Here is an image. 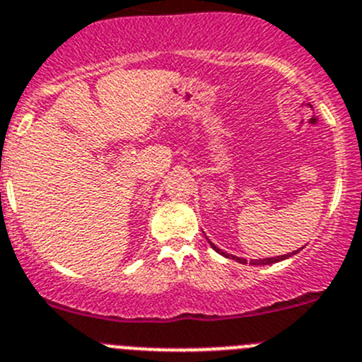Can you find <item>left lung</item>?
Instances as JSON below:
<instances>
[{"label": "left lung", "mask_w": 362, "mask_h": 362, "mask_svg": "<svg viewBox=\"0 0 362 362\" xmlns=\"http://www.w3.org/2000/svg\"><path fill=\"white\" fill-rule=\"evenodd\" d=\"M209 241V239H207ZM209 245L212 246V250H216V252L219 253V255H223V257H227V259H234V261H238L239 264H252V266H266V264H275V262H280V261H284V259H288V257H291V255H295L296 252H298V250H296V252H293V253H286V255H279V257H266V259H252V261H246V259H241V257H235V255H230V253H227V252H223V250H219L218 246L214 245V243L212 241H209Z\"/></svg>", "instance_id": "left-lung-1"}]
</instances>
